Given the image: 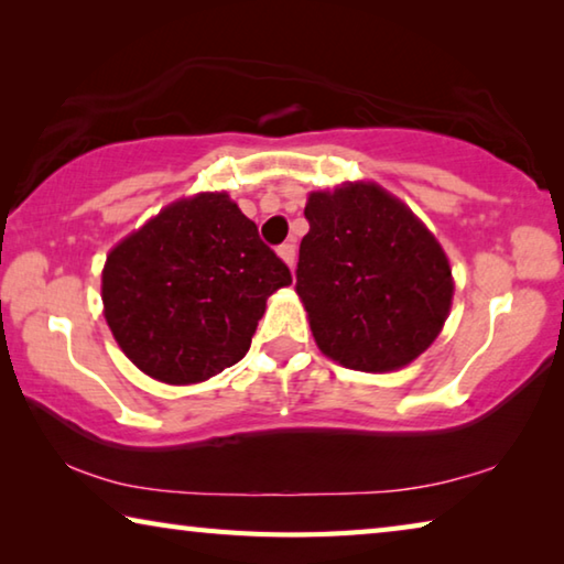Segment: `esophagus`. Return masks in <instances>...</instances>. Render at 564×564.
Segmentation results:
<instances>
[{
  "mask_svg": "<svg viewBox=\"0 0 564 564\" xmlns=\"http://www.w3.org/2000/svg\"><path fill=\"white\" fill-rule=\"evenodd\" d=\"M279 256L285 261V265H289V269H293V265H295V246L293 243H281L279 246Z\"/></svg>",
  "mask_w": 564,
  "mask_h": 564,
  "instance_id": "obj_1",
  "label": "esophagus"
}]
</instances>
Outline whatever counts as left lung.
Returning a JSON list of instances; mask_svg holds the SVG:
<instances>
[{
	"instance_id": "left-lung-1",
	"label": "left lung",
	"mask_w": 564,
	"mask_h": 564,
	"mask_svg": "<svg viewBox=\"0 0 564 564\" xmlns=\"http://www.w3.org/2000/svg\"><path fill=\"white\" fill-rule=\"evenodd\" d=\"M295 291L328 358L386 373L437 338L453 271L435 236L378 184L313 191L305 204Z\"/></svg>"
}]
</instances>
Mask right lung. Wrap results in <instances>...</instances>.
<instances>
[{"label":"right lung","mask_w":564,"mask_h":564,"mask_svg":"<svg viewBox=\"0 0 564 564\" xmlns=\"http://www.w3.org/2000/svg\"><path fill=\"white\" fill-rule=\"evenodd\" d=\"M291 271L228 194L166 206L113 248L101 301L113 338L147 376L202 383L241 360L265 301Z\"/></svg>","instance_id":"add662e5"}]
</instances>
